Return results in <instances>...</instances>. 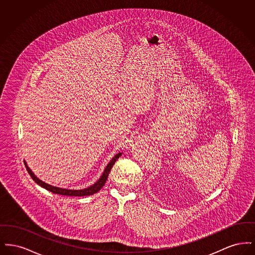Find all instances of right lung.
<instances>
[{"instance_id": "right-lung-1", "label": "right lung", "mask_w": 255, "mask_h": 255, "mask_svg": "<svg viewBox=\"0 0 255 255\" xmlns=\"http://www.w3.org/2000/svg\"><path fill=\"white\" fill-rule=\"evenodd\" d=\"M121 156H122V153H119V154H117L114 158H112V160L110 161L109 164L107 165V167L104 170L102 176L100 177V179H99L95 184H93L92 186H90V187H88V188H85V189H81V190H71V189L59 188V187H55V186H52V185L48 184V183H46V182H42L41 180H39L36 176L32 173V171L27 167L26 163H24V164H25V168L27 170L28 174L30 175V177L32 178V180L36 182L37 184H39L40 186L44 187L45 189L49 190V191L54 193V194L64 195V196H90V195L97 193V192H98V191L103 187V185L105 184V182H106L107 179H108L110 171L112 169L113 165L115 164V162L117 161V159L120 158Z\"/></svg>"}]
</instances>
